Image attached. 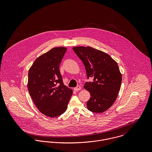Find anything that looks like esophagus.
<instances>
[{"label": "esophagus", "mask_w": 152, "mask_h": 152, "mask_svg": "<svg viewBox=\"0 0 152 152\" xmlns=\"http://www.w3.org/2000/svg\"><path fill=\"white\" fill-rule=\"evenodd\" d=\"M81 89V87H80V86H78L77 87H75V88H74V89L75 91H80Z\"/></svg>", "instance_id": "obj_1"}]
</instances>
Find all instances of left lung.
Masks as SVG:
<instances>
[{
	"label": "left lung",
	"mask_w": 152,
	"mask_h": 152,
	"mask_svg": "<svg viewBox=\"0 0 152 152\" xmlns=\"http://www.w3.org/2000/svg\"><path fill=\"white\" fill-rule=\"evenodd\" d=\"M74 51L85 66L87 78L84 88L91 98L87 108L94 113H102L115 102L122 83V74L117 63L108 54L91 47H74Z\"/></svg>",
	"instance_id": "left-lung-1"
}]
</instances>
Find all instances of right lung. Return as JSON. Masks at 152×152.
<instances>
[{
	"mask_svg": "<svg viewBox=\"0 0 152 152\" xmlns=\"http://www.w3.org/2000/svg\"><path fill=\"white\" fill-rule=\"evenodd\" d=\"M66 48H53L39 57L30 67L27 88L40 112L50 118L64 113L72 90L64 85L59 65Z\"/></svg>",
	"mask_w": 152,
	"mask_h": 152,
	"instance_id": "1",
	"label": "right lung"
}]
</instances>
